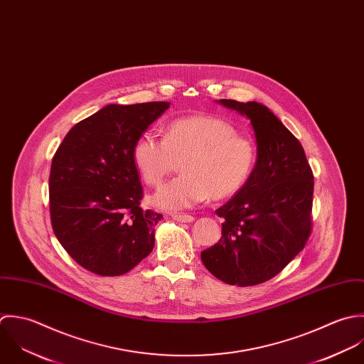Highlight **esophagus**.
Segmentation results:
<instances>
[{
  "label": "esophagus",
  "instance_id": "1",
  "mask_svg": "<svg viewBox=\"0 0 364 364\" xmlns=\"http://www.w3.org/2000/svg\"><path fill=\"white\" fill-rule=\"evenodd\" d=\"M173 218L178 222H184V223H190L194 220V217L188 215V214H173Z\"/></svg>",
  "mask_w": 364,
  "mask_h": 364
}]
</instances>
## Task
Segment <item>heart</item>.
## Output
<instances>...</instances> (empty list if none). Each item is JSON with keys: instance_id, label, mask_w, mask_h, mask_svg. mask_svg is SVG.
<instances>
[{"instance_id": "b5f03b06", "label": "heart", "mask_w": 364, "mask_h": 364, "mask_svg": "<svg viewBox=\"0 0 364 364\" xmlns=\"http://www.w3.org/2000/svg\"><path fill=\"white\" fill-rule=\"evenodd\" d=\"M134 164L147 186L157 187L181 161V176L160 187L151 204L161 210H187L225 200L249 181L256 164L255 144L236 128L213 115L173 119L164 138L144 132L132 146Z\"/></svg>"}]
</instances>
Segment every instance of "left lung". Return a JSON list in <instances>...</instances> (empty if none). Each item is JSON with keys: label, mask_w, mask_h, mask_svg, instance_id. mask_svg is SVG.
Wrapping results in <instances>:
<instances>
[{"label": "left lung", "mask_w": 364, "mask_h": 364, "mask_svg": "<svg viewBox=\"0 0 364 364\" xmlns=\"http://www.w3.org/2000/svg\"><path fill=\"white\" fill-rule=\"evenodd\" d=\"M218 102L250 119L257 156L246 186L215 211L225 219L222 237L201 260L220 282L249 287L273 279L304 249L314 176L298 139L266 105Z\"/></svg>", "instance_id": "8db88e82"}]
</instances>
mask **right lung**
Returning a JSON list of instances; mask_svg holds the SVG:
<instances>
[{
	"label": "right lung",
	"mask_w": 364,
	"mask_h": 364,
	"mask_svg": "<svg viewBox=\"0 0 364 364\" xmlns=\"http://www.w3.org/2000/svg\"><path fill=\"white\" fill-rule=\"evenodd\" d=\"M168 107L109 104L75 124L53 156V232L74 262L94 274H125L153 250L163 215L139 207L144 191L132 146Z\"/></svg>",
	"instance_id": "obj_1"
}]
</instances>
